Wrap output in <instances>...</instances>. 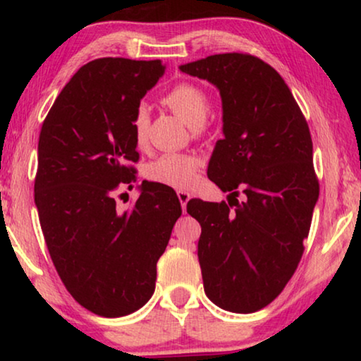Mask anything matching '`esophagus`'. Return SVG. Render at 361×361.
I'll return each instance as SVG.
<instances>
[{
    "label": "esophagus",
    "instance_id": "esophagus-1",
    "mask_svg": "<svg viewBox=\"0 0 361 361\" xmlns=\"http://www.w3.org/2000/svg\"><path fill=\"white\" fill-rule=\"evenodd\" d=\"M177 197H179V202H180V205H182V210L185 212V209H187V202L190 200V194H189V192H185V190H179V192H177Z\"/></svg>",
    "mask_w": 361,
    "mask_h": 361
}]
</instances>
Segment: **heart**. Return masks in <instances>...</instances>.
I'll return each mask as SVG.
<instances>
[{"instance_id": "1", "label": "heart", "mask_w": 361, "mask_h": 361, "mask_svg": "<svg viewBox=\"0 0 361 361\" xmlns=\"http://www.w3.org/2000/svg\"><path fill=\"white\" fill-rule=\"evenodd\" d=\"M161 102L197 131L204 125L210 111L209 95L204 88L190 82L177 83L162 97ZM131 128L136 146L145 145L147 128H149V115L146 108L140 106L135 111ZM200 167L202 159L199 156L189 154V152H167L149 162L146 174L151 180L159 182V184L176 187V189H187L197 180Z\"/></svg>"}]
</instances>
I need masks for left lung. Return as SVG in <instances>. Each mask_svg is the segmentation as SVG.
<instances>
[{
    "label": "left lung",
    "mask_w": 361,
    "mask_h": 361,
    "mask_svg": "<svg viewBox=\"0 0 361 361\" xmlns=\"http://www.w3.org/2000/svg\"><path fill=\"white\" fill-rule=\"evenodd\" d=\"M180 71L214 83L224 106V140L207 176L230 192L228 204H187L202 226L205 294L230 312H256L278 298L304 253L319 199L309 125L283 77L258 57L215 54Z\"/></svg>",
    "instance_id": "8db88e82"
}]
</instances>
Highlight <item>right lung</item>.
<instances>
[{
    "label": "right lung",
    "mask_w": 361,
    "mask_h": 361,
    "mask_svg": "<svg viewBox=\"0 0 361 361\" xmlns=\"http://www.w3.org/2000/svg\"><path fill=\"white\" fill-rule=\"evenodd\" d=\"M164 68L123 57L85 63L39 135L34 202L49 255L72 298L102 317L128 315L151 299L157 259L182 214L176 192L156 182L142 180L128 210L115 200L136 182L133 115Z\"/></svg>",
    "instance_id": "right-lung-1"
}]
</instances>
